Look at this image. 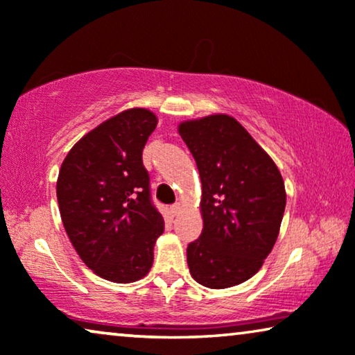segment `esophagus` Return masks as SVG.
<instances>
[{
    "instance_id": "1",
    "label": "esophagus",
    "mask_w": 355,
    "mask_h": 355,
    "mask_svg": "<svg viewBox=\"0 0 355 355\" xmlns=\"http://www.w3.org/2000/svg\"><path fill=\"white\" fill-rule=\"evenodd\" d=\"M179 211H181V207H179L178 203H176V205L169 207V213H171V216H178Z\"/></svg>"
}]
</instances>
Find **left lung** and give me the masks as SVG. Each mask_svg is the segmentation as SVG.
<instances>
[{"label": "left lung", "mask_w": 355, "mask_h": 355, "mask_svg": "<svg viewBox=\"0 0 355 355\" xmlns=\"http://www.w3.org/2000/svg\"><path fill=\"white\" fill-rule=\"evenodd\" d=\"M202 181L203 230L187 245L198 284L225 289L252 278L273 249L286 208L279 169L227 114L179 125Z\"/></svg>", "instance_id": "1"}]
</instances>
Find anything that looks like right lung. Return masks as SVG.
<instances>
[{
  "mask_svg": "<svg viewBox=\"0 0 355 355\" xmlns=\"http://www.w3.org/2000/svg\"><path fill=\"white\" fill-rule=\"evenodd\" d=\"M157 124L148 110L123 111L84 135L58 176L61 220L72 245L90 270L113 283L148 273L164 231L142 162Z\"/></svg>",
  "mask_w": 355,
  "mask_h": 355,
  "instance_id": "1",
  "label": "right lung"
}]
</instances>
